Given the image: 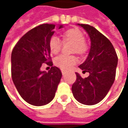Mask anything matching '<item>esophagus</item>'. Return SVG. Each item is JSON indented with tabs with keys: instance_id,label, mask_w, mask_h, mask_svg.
Wrapping results in <instances>:
<instances>
[{
	"instance_id": "esophagus-1",
	"label": "esophagus",
	"mask_w": 128,
	"mask_h": 128,
	"mask_svg": "<svg viewBox=\"0 0 128 128\" xmlns=\"http://www.w3.org/2000/svg\"><path fill=\"white\" fill-rule=\"evenodd\" d=\"M61 71H62V75H64V74H66V72H67L66 70H64V69H62Z\"/></svg>"
}]
</instances>
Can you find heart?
I'll list each match as a JSON object with an SVG mask.
<instances>
[{
    "label": "heart",
    "instance_id": "b5f03b06",
    "mask_svg": "<svg viewBox=\"0 0 128 128\" xmlns=\"http://www.w3.org/2000/svg\"><path fill=\"white\" fill-rule=\"evenodd\" d=\"M63 42H71L72 46L71 52L77 53L83 56L88 50V45L85 41L84 34L82 31L77 28L67 29L62 35ZM49 49L50 53L56 55L60 51L62 46L61 40L57 37L53 36L49 40ZM77 62V58L75 56L60 55L55 59V64L62 69H69Z\"/></svg>",
    "mask_w": 128,
    "mask_h": 128
}]
</instances>
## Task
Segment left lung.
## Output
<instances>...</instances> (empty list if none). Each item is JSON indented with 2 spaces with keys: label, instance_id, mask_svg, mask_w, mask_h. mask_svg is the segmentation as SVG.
<instances>
[{
  "label": "left lung",
  "instance_id": "1",
  "mask_svg": "<svg viewBox=\"0 0 128 128\" xmlns=\"http://www.w3.org/2000/svg\"><path fill=\"white\" fill-rule=\"evenodd\" d=\"M88 34L91 44L86 61L80 65L83 72H89L83 79L76 73L77 79L72 86L75 99L84 105L98 104L106 96L115 80L118 57L107 38L88 24H78Z\"/></svg>",
  "mask_w": 128,
  "mask_h": 128
}]
</instances>
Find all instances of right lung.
Instances as JSON below:
<instances>
[{
    "mask_svg": "<svg viewBox=\"0 0 128 128\" xmlns=\"http://www.w3.org/2000/svg\"><path fill=\"white\" fill-rule=\"evenodd\" d=\"M55 26L42 24L31 29L18 40L12 53L13 82L21 97L33 106L51 102L62 78L60 68L53 66L48 46ZM62 27L60 25L59 29ZM44 63L52 66L48 73L40 70Z\"/></svg>",
    "mask_w": 128,
    "mask_h": 128,
    "instance_id": "add662e5",
    "label": "right lung"
}]
</instances>
